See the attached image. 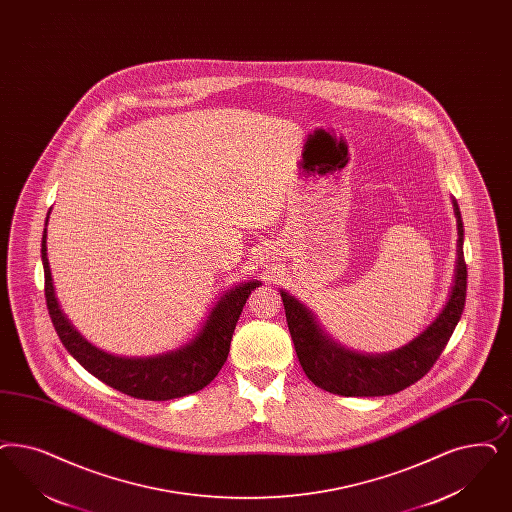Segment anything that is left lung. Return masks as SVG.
Listing matches in <instances>:
<instances>
[{
    "instance_id": "obj_1",
    "label": "left lung",
    "mask_w": 512,
    "mask_h": 512,
    "mask_svg": "<svg viewBox=\"0 0 512 512\" xmlns=\"http://www.w3.org/2000/svg\"><path fill=\"white\" fill-rule=\"evenodd\" d=\"M454 212L458 217V265L450 299L439 318L397 352L361 355L336 346L321 333L312 314L282 291L285 318L300 367L318 388L344 397H380L403 391L431 371L465 308L467 265L458 202H454Z\"/></svg>"
}]
</instances>
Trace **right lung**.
Wrapping results in <instances>:
<instances>
[{
	"instance_id": "right-lung-1",
	"label": "right lung",
	"mask_w": 512,
	"mask_h": 512,
	"mask_svg": "<svg viewBox=\"0 0 512 512\" xmlns=\"http://www.w3.org/2000/svg\"><path fill=\"white\" fill-rule=\"evenodd\" d=\"M41 261L45 270V300L49 316L66 350L107 386L145 401H168L206 388L225 365L232 333L247 297L255 287H259V283L249 282L227 293L215 304L198 336L181 350L149 359H124L90 346L62 314L54 297L47 259V229L43 230L41 240Z\"/></svg>"
}]
</instances>
